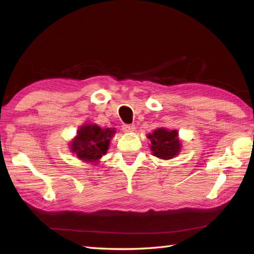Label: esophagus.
Returning <instances> with one entry per match:
<instances>
[{
  "mask_svg": "<svg viewBox=\"0 0 254 254\" xmlns=\"http://www.w3.org/2000/svg\"><path fill=\"white\" fill-rule=\"evenodd\" d=\"M135 126L132 124H126V125H123V130H124L125 132H132L134 131Z\"/></svg>",
  "mask_w": 254,
  "mask_h": 254,
  "instance_id": "esophagus-1",
  "label": "esophagus"
}]
</instances>
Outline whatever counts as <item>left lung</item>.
I'll return each mask as SVG.
<instances>
[{
    "mask_svg": "<svg viewBox=\"0 0 254 254\" xmlns=\"http://www.w3.org/2000/svg\"><path fill=\"white\" fill-rule=\"evenodd\" d=\"M177 136H178L177 130L168 131L165 128H159L152 134H149L148 139L151 142L150 149L153 156L168 160L178 155L181 144Z\"/></svg>",
    "mask_w": 254,
    "mask_h": 254,
    "instance_id": "left-lung-1",
    "label": "left lung"
}]
</instances>
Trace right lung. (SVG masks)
Returning <instances> with one entry per match:
<instances>
[{"label": "right lung", "mask_w": 254, "mask_h": 254, "mask_svg": "<svg viewBox=\"0 0 254 254\" xmlns=\"http://www.w3.org/2000/svg\"><path fill=\"white\" fill-rule=\"evenodd\" d=\"M113 129H102L96 125H84L78 130V134L72 142V151L86 162H96L109 148Z\"/></svg>", "instance_id": "obj_1"}]
</instances>
